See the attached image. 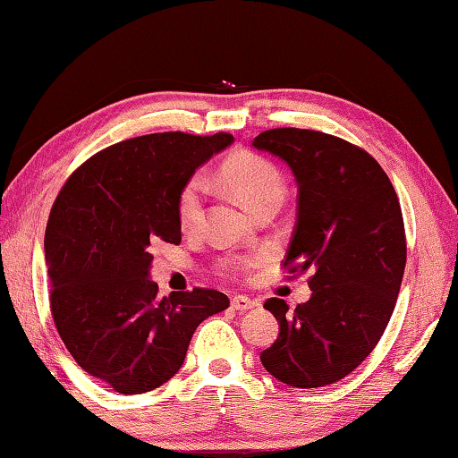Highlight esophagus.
I'll use <instances>...</instances> for the list:
<instances>
[{"instance_id": "34e87169", "label": "esophagus", "mask_w": 458, "mask_h": 458, "mask_svg": "<svg viewBox=\"0 0 458 458\" xmlns=\"http://www.w3.org/2000/svg\"><path fill=\"white\" fill-rule=\"evenodd\" d=\"M254 306H256V301L250 300L248 295H234V298H232V310H236V311H248Z\"/></svg>"}]
</instances>
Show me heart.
<instances>
[{
    "instance_id": "1",
    "label": "heart",
    "mask_w": 458,
    "mask_h": 458,
    "mask_svg": "<svg viewBox=\"0 0 458 458\" xmlns=\"http://www.w3.org/2000/svg\"><path fill=\"white\" fill-rule=\"evenodd\" d=\"M220 178L228 191L256 214L266 206H277L284 199L285 181L282 170L272 160H267L254 152H240L230 157L220 168ZM204 212V184L200 176H192L176 199V216L181 228L191 232L202 220ZM226 270H244L248 266L242 259H226L222 264Z\"/></svg>"
}]
</instances>
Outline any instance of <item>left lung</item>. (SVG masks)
Here are the masks:
<instances>
[{
	"instance_id": "left-lung-1",
	"label": "left lung",
	"mask_w": 458,
	"mask_h": 458,
	"mask_svg": "<svg viewBox=\"0 0 458 458\" xmlns=\"http://www.w3.org/2000/svg\"><path fill=\"white\" fill-rule=\"evenodd\" d=\"M252 145L288 163L298 182V220L282 266L311 270V298L288 311L270 298L280 324L259 355L267 373L292 387L335 383L379 344L407 262L395 188L369 152L308 129L259 132Z\"/></svg>"
}]
</instances>
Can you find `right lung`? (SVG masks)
<instances>
[{
    "label": "right lung",
    "mask_w": 458,
    "mask_h": 458,
    "mask_svg": "<svg viewBox=\"0 0 458 458\" xmlns=\"http://www.w3.org/2000/svg\"><path fill=\"white\" fill-rule=\"evenodd\" d=\"M234 137L155 132L116 142L63 184L45 230L51 316L81 369L123 395L181 369L192 334L230 300L194 288L160 298L148 280L155 242L181 244L176 199L194 170Z\"/></svg>",
    "instance_id": "1"
}]
</instances>
